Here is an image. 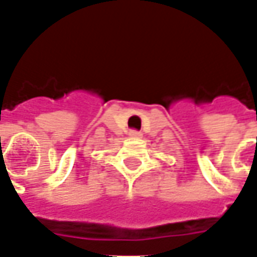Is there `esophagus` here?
<instances>
[{
	"label": "esophagus",
	"instance_id": "34e87169",
	"mask_svg": "<svg viewBox=\"0 0 257 257\" xmlns=\"http://www.w3.org/2000/svg\"><path fill=\"white\" fill-rule=\"evenodd\" d=\"M129 137H131V138H141V137H142V134H141L139 131H137V129H131V131H129Z\"/></svg>",
	"mask_w": 257,
	"mask_h": 257
}]
</instances>
